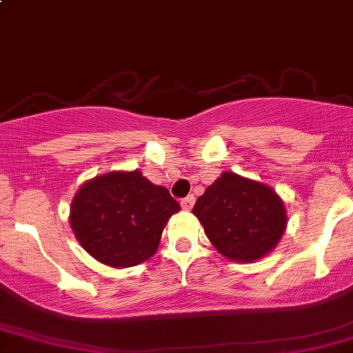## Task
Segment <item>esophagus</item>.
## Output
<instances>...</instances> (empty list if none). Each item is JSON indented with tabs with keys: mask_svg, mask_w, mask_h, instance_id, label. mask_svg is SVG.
Segmentation results:
<instances>
[{
	"mask_svg": "<svg viewBox=\"0 0 353 353\" xmlns=\"http://www.w3.org/2000/svg\"><path fill=\"white\" fill-rule=\"evenodd\" d=\"M194 201H196V199H194V196H187V197H183L182 203H180V204H182L183 210L190 211V210H192V206H194Z\"/></svg>",
	"mask_w": 353,
	"mask_h": 353,
	"instance_id": "obj_1",
	"label": "esophagus"
}]
</instances>
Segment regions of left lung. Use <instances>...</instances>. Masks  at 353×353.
Segmentation results:
<instances>
[{"label": "left lung", "instance_id": "left-lung-1", "mask_svg": "<svg viewBox=\"0 0 353 353\" xmlns=\"http://www.w3.org/2000/svg\"><path fill=\"white\" fill-rule=\"evenodd\" d=\"M192 213L225 258L246 263L270 253L288 225L286 208L275 190L232 171H223L204 190Z\"/></svg>", "mask_w": 353, "mask_h": 353}]
</instances>
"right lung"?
I'll use <instances>...</instances> for the list:
<instances>
[{"label":"right lung","mask_w":353,"mask_h":353,"mask_svg":"<svg viewBox=\"0 0 353 353\" xmlns=\"http://www.w3.org/2000/svg\"><path fill=\"white\" fill-rule=\"evenodd\" d=\"M180 204L168 189L135 171H112L79 187L70 204V227L100 263L135 267L149 260Z\"/></svg>","instance_id":"add662e5"}]
</instances>
